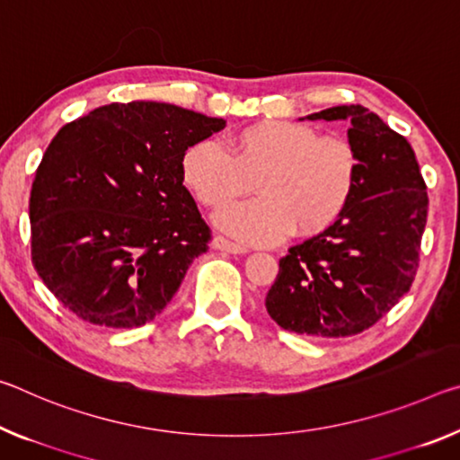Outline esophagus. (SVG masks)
<instances>
[{
  "label": "esophagus",
  "mask_w": 460,
  "mask_h": 460,
  "mask_svg": "<svg viewBox=\"0 0 460 460\" xmlns=\"http://www.w3.org/2000/svg\"><path fill=\"white\" fill-rule=\"evenodd\" d=\"M213 247L218 252H227V253H247V247L245 245H239V243H233L229 239L225 237H215L213 239Z\"/></svg>",
  "instance_id": "1"
}]
</instances>
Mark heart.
Listing matches in <instances>:
<instances>
[{
    "mask_svg": "<svg viewBox=\"0 0 460 460\" xmlns=\"http://www.w3.org/2000/svg\"><path fill=\"white\" fill-rule=\"evenodd\" d=\"M358 153L338 135L290 120L252 122L229 138V151L199 141L181 155V178L204 207L218 208L250 190L252 200L218 210L215 223L250 243H274L295 231L315 235L344 215L358 181Z\"/></svg>",
    "mask_w": 460,
    "mask_h": 460,
    "instance_id": "heart-1",
    "label": "heart"
}]
</instances>
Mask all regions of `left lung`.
Returning <instances> with one entry per match:
<instances>
[{"label":"left lung","instance_id":"8db88e82","mask_svg":"<svg viewBox=\"0 0 460 460\" xmlns=\"http://www.w3.org/2000/svg\"><path fill=\"white\" fill-rule=\"evenodd\" d=\"M305 119L349 122L358 181L344 215L280 260L266 309L282 330L346 338L375 325L410 290L428 192L411 145L368 108L333 106Z\"/></svg>","mask_w":460,"mask_h":460}]
</instances>
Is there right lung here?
Masks as SVG:
<instances>
[{"label":"right lung","instance_id":"add662e5","mask_svg":"<svg viewBox=\"0 0 460 460\" xmlns=\"http://www.w3.org/2000/svg\"><path fill=\"white\" fill-rule=\"evenodd\" d=\"M221 128L186 108L128 102L55 135L32 181V264L65 309L114 330L165 309L210 242L181 155Z\"/></svg>","mask_w":460,"mask_h":460}]
</instances>
